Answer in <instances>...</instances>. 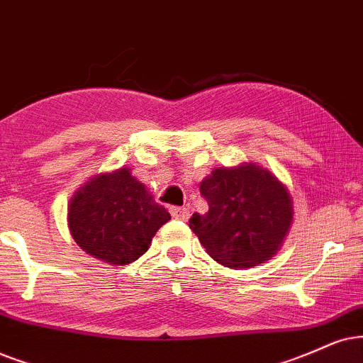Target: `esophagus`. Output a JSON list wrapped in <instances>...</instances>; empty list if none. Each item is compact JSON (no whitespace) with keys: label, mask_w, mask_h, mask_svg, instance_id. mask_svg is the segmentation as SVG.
Segmentation results:
<instances>
[{"label":"esophagus","mask_w":363,"mask_h":363,"mask_svg":"<svg viewBox=\"0 0 363 363\" xmlns=\"http://www.w3.org/2000/svg\"><path fill=\"white\" fill-rule=\"evenodd\" d=\"M171 216L174 219H181V221H186L187 218H189V211H187L186 208H176V206H172L171 209Z\"/></svg>","instance_id":"esophagus-1"}]
</instances>
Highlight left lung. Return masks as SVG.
Masks as SVG:
<instances>
[{
  "label": "left lung",
  "instance_id": "obj_1",
  "mask_svg": "<svg viewBox=\"0 0 363 363\" xmlns=\"http://www.w3.org/2000/svg\"><path fill=\"white\" fill-rule=\"evenodd\" d=\"M199 191L209 211L192 214L189 228L219 264L251 268L268 261L283 245L293 203L269 171L253 162L219 167L201 182Z\"/></svg>",
  "mask_w": 363,
  "mask_h": 363
}]
</instances>
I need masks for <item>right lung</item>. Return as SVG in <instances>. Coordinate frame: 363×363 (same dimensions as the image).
Returning <instances> with one entry per match:
<instances>
[{
  "mask_svg": "<svg viewBox=\"0 0 363 363\" xmlns=\"http://www.w3.org/2000/svg\"><path fill=\"white\" fill-rule=\"evenodd\" d=\"M169 219L167 209L127 167L91 177L68 206L73 240L85 253L110 264L139 259Z\"/></svg>",
  "mask_w": 363,
  "mask_h": 363,
  "instance_id": "1",
  "label": "right lung"
}]
</instances>
